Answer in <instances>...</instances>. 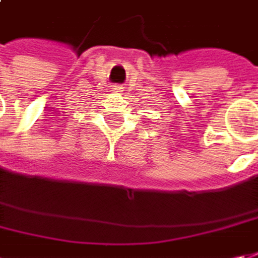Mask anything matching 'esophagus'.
<instances>
[{
  "instance_id": "1",
  "label": "esophagus",
  "mask_w": 258,
  "mask_h": 258,
  "mask_svg": "<svg viewBox=\"0 0 258 258\" xmlns=\"http://www.w3.org/2000/svg\"><path fill=\"white\" fill-rule=\"evenodd\" d=\"M122 89H124V88H122L121 85H114V86H111V91H112V92H115V94L122 92Z\"/></svg>"
}]
</instances>
